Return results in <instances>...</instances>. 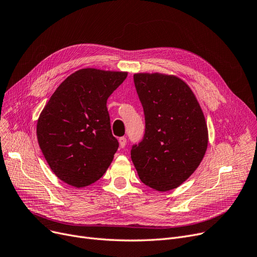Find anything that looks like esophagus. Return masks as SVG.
Instances as JSON below:
<instances>
[{
    "label": "esophagus",
    "mask_w": 257,
    "mask_h": 257,
    "mask_svg": "<svg viewBox=\"0 0 257 257\" xmlns=\"http://www.w3.org/2000/svg\"><path fill=\"white\" fill-rule=\"evenodd\" d=\"M118 142H119L120 148H124L126 146V144H127V139L125 137H121V138H119Z\"/></svg>",
    "instance_id": "1"
}]
</instances>
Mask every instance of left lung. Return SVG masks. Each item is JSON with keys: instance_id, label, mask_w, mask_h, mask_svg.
<instances>
[{"instance_id": "obj_1", "label": "left lung", "mask_w": 257, "mask_h": 257, "mask_svg": "<svg viewBox=\"0 0 257 257\" xmlns=\"http://www.w3.org/2000/svg\"><path fill=\"white\" fill-rule=\"evenodd\" d=\"M135 85L145 114V133L131 147L141 181L156 191L182 185L202 162L208 129L197 99L174 75L137 73Z\"/></svg>"}]
</instances>
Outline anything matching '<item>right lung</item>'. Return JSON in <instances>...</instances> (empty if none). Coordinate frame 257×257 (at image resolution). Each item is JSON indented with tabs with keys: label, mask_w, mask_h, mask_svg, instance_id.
<instances>
[{
	"label": "right lung",
	"mask_w": 257,
	"mask_h": 257,
	"mask_svg": "<svg viewBox=\"0 0 257 257\" xmlns=\"http://www.w3.org/2000/svg\"><path fill=\"white\" fill-rule=\"evenodd\" d=\"M127 72L77 70L57 88L40 114V148L61 181L76 188L101 178L118 148L107 99Z\"/></svg>",
	"instance_id": "right-lung-1"
}]
</instances>
